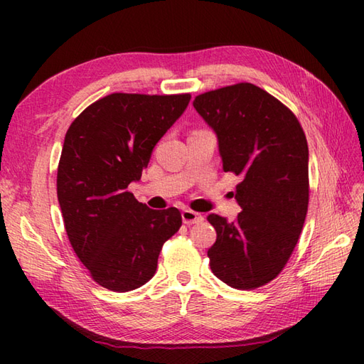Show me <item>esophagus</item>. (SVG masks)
I'll return each mask as SVG.
<instances>
[{"label": "esophagus", "mask_w": 364, "mask_h": 364, "mask_svg": "<svg viewBox=\"0 0 364 364\" xmlns=\"http://www.w3.org/2000/svg\"><path fill=\"white\" fill-rule=\"evenodd\" d=\"M181 218H183V222L186 223V225H194V223L203 222V215L202 214H198L196 211H191V210H183L181 211Z\"/></svg>", "instance_id": "obj_1"}]
</instances>
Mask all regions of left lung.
I'll list each match as a JSON object with an SVG mask.
<instances>
[{
	"label": "left lung",
	"mask_w": 364,
	"mask_h": 364,
	"mask_svg": "<svg viewBox=\"0 0 364 364\" xmlns=\"http://www.w3.org/2000/svg\"><path fill=\"white\" fill-rule=\"evenodd\" d=\"M194 107L218 136L223 172L242 178L237 219L208 215L218 233L208 250L211 270L231 288H259L282 272L304 228L305 133L288 107L250 82L206 92Z\"/></svg>",
	"instance_id": "8db88e82"
}]
</instances>
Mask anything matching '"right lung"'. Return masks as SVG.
Segmentation results:
<instances>
[{"label": "right lung", "instance_id": "1", "mask_svg": "<svg viewBox=\"0 0 364 364\" xmlns=\"http://www.w3.org/2000/svg\"><path fill=\"white\" fill-rule=\"evenodd\" d=\"M191 95L111 94L68 128L58 200L76 257L106 289L127 292L156 272L162 245L181 227L176 208L150 210L128 192L154 145L186 111Z\"/></svg>", "mask_w": 364, "mask_h": 364}]
</instances>
